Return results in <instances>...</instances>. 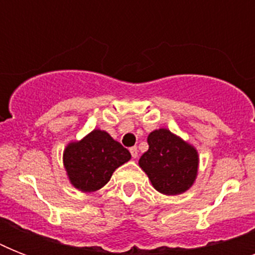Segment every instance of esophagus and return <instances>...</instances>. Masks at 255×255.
I'll return each mask as SVG.
<instances>
[{
    "instance_id": "esophagus-1",
    "label": "esophagus",
    "mask_w": 255,
    "mask_h": 255,
    "mask_svg": "<svg viewBox=\"0 0 255 255\" xmlns=\"http://www.w3.org/2000/svg\"><path fill=\"white\" fill-rule=\"evenodd\" d=\"M129 152H131V156H132V157H133V159H136V157H137V155H139V151H137V147L129 148Z\"/></svg>"
}]
</instances>
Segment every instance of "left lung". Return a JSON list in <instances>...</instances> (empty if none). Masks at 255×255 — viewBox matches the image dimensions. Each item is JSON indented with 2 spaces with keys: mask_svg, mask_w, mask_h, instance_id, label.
Returning a JSON list of instances; mask_svg holds the SVG:
<instances>
[{
  "mask_svg": "<svg viewBox=\"0 0 255 255\" xmlns=\"http://www.w3.org/2000/svg\"><path fill=\"white\" fill-rule=\"evenodd\" d=\"M148 145L139 165L148 174L155 189L168 196L189 189L197 174L196 149L164 128L149 133Z\"/></svg>",
  "mask_w": 255,
  "mask_h": 255,
  "instance_id": "obj_1",
  "label": "left lung"
}]
</instances>
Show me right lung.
<instances>
[{
  "label": "right lung",
  "mask_w": 255,
  "mask_h": 255,
  "mask_svg": "<svg viewBox=\"0 0 255 255\" xmlns=\"http://www.w3.org/2000/svg\"><path fill=\"white\" fill-rule=\"evenodd\" d=\"M129 159L127 148L100 129H94L79 143L69 144L63 155L70 181L83 192L100 189L110 181L114 170Z\"/></svg>",
  "instance_id": "obj_1"
}]
</instances>
